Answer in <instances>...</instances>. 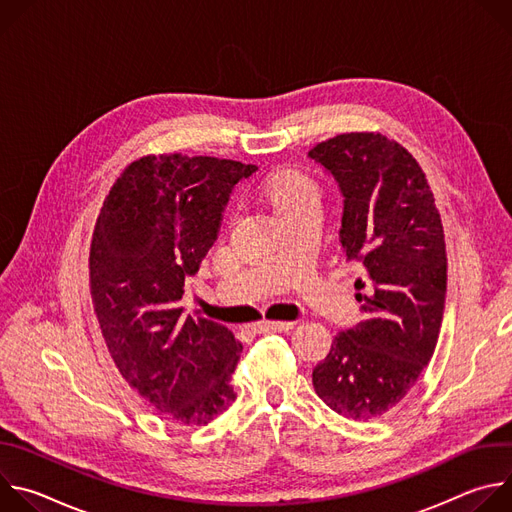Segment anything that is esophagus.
Segmentation results:
<instances>
[{"mask_svg":"<svg viewBox=\"0 0 512 512\" xmlns=\"http://www.w3.org/2000/svg\"><path fill=\"white\" fill-rule=\"evenodd\" d=\"M257 332H287L294 328V322H283V320H261L253 326Z\"/></svg>","mask_w":512,"mask_h":512,"instance_id":"1","label":"esophagus"}]
</instances>
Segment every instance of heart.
Instances as JSON below:
<instances>
[{
  "label": "heart",
  "mask_w": 512,
  "mask_h": 512,
  "mask_svg": "<svg viewBox=\"0 0 512 512\" xmlns=\"http://www.w3.org/2000/svg\"><path fill=\"white\" fill-rule=\"evenodd\" d=\"M265 192L279 216L320 200V190L314 178L296 168L271 174L265 184Z\"/></svg>",
  "instance_id": "obj_1"
}]
</instances>
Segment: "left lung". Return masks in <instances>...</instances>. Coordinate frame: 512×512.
Wrapping results in <instances>:
<instances>
[{
    "label": "left lung",
    "mask_w": 512,
    "mask_h": 512,
    "mask_svg": "<svg viewBox=\"0 0 512 512\" xmlns=\"http://www.w3.org/2000/svg\"><path fill=\"white\" fill-rule=\"evenodd\" d=\"M310 158L340 184V243L364 279L367 320L334 336L316 364L318 397L348 419H379L421 377L440 336L448 259L440 212L417 160L379 131L340 133Z\"/></svg>",
    "instance_id": "left-lung-1"
}]
</instances>
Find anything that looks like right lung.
<instances>
[{
	"label": "right lung",
	"mask_w": 512,
	"mask_h": 512,
	"mask_svg": "<svg viewBox=\"0 0 512 512\" xmlns=\"http://www.w3.org/2000/svg\"><path fill=\"white\" fill-rule=\"evenodd\" d=\"M255 170L212 156H143L119 174L95 223L89 281L107 350L129 387L182 425H206L237 397L243 344L223 324L184 316L180 300L235 184Z\"/></svg>",
	"instance_id": "add662e5"
}]
</instances>
